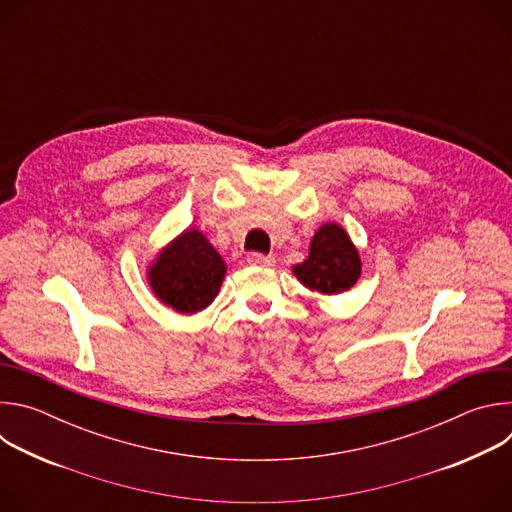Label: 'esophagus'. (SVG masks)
<instances>
[{"mask_svg": "<svg viewBox=\"0 0 512 512\" xmlns=\"http://www.w3.org/2000/svg\"><path fill=\"white\" fill-rule=\"evenodd\" d=\"M247 263L257 265V267H269V265L275 263V259L271 255H263V253H249Z\"/></svg>", "mask_w": 512, "mask_h": 512, "instance_id": "1", "label": "esophagus"}]
</instances>
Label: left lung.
<instances>
[{"mask_svg":"<svg viewBox=\"0 0 512 512\" xmlns=\"http://www.w3.org/2000/svg\"><path fill=\"white\" fill-rule=\"evenodd\" d=\"M294 275L312 291L342 294L360 277V257L346 231L336 223H326L316 231L310 255L294 267Z\"/></svg>","mask_w":512,"mask_h":512,"instance_id":"obj_1","label":"left lung"}]
</instances>
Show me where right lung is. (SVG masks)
Masks as SVG:
<instances>
[{
    "label": "right lung",
    "mask_w": 512,
    "mask_h": 512,
    "mask_svg": "<svg viewBox=\"0 0 512 512\" xmlns=\"http://www.w3.org/2000/svg\"><path fill=\"white\" fill-rule=\"evenodd\" d=\"M227 265L196 229H186L150 265L154 294L180 314H196L212 304Z\"/></svg>",
    "instance_id": "obj_1"
}]
</instances>
